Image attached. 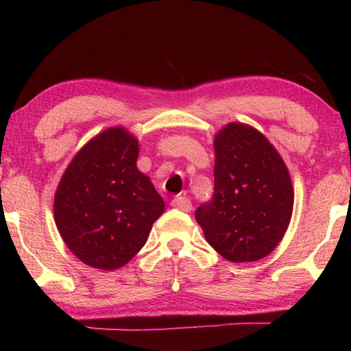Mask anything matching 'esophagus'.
<instances>
[{"instance_id":"1","label":"esophagus","mask_w":351,"mask_h":351,"mask_svg":"<svg viewBox=\"0 0 351 351\" xmlns=\"http://www.w3.org/2000/svg\"><path fill=\"white\" fill-rule=\"evenodd\" d=\"M171 206H173L175 209L182 210V212L192 210V201H190L187 197H184V195H178V197H175L173 201H171Z\"/></svg>"}]
</instances>
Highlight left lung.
<instances>
[{"label": "left lung", "mask_w": 351, "mask_h": 351, "mask_svg": "<svg viewBox=\"0 0 351 351\" xmlns=\"http://www.w3.org/2000/svg\"><path fill=\"white\" fill-rule=\"evenodd\" d=\"M215 186L195 218L226 260L255 261L274 251L291 219L294 192L287 165L263 134L229 123L215 136Z\"/></svg>", "instance_id": "8db88e82"}]
</instances>
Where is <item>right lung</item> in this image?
Here are the masks:
<instances>
[{"label":"right lung","instance_id":"right-lung-1","mask_svg":"<svg viewBox=\"0 0 351 351\" xmlns=\"http://www.w3.org/2000/svg\"><path fill=\"white\" fill-rule=\"evenodd\" d=\"M138 154V141L127 130H105L75 154L58 184V232L69 251L93 268L127 265L164 212V199L136 167Z\"/></svg>","mask_w":351,"mask_h":351}]
</instances>
